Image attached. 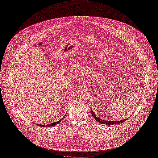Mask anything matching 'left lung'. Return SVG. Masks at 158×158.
Masks as SVG:
<instances>
[{"mask_svg":"<svg viewBox=\"0 0 158 158\" xmlns=\"http://www.w3.org/2000/svg\"><path fill=\"white\" fill-rule=\"evenodd\" d=\"M91 115L93 116V117L96 119V121H97L99 123H100L101 124H105V125H107V126H111V125H116V124H119L124 122L125 121H126L127 118L126 119H122V120H119V121H106L104 120V119H101L99 117H97V116L95 115V114L92 111V109H91Z\"/></svg>","mask_w":158,"mask_h":158,"instance_id":"obj_1","label":"left lung"}]
</instances>
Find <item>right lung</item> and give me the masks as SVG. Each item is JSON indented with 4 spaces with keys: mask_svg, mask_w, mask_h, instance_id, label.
Listing matches in <instances>:
<instances>
[{
    "mask_svg": "<svg viewBox=\"0 0 158 158\" xmlns=\"http://www.w3.org/2000/svg\"><path fill=\"white\" fill-rule=\"evenodd\" d=\"M64 117H65V116H64L63 118H61V119H60V120H59V121H57V122H53V123H52L47 124V125H41V124H40V125H39V124H36V125H38V126H41V127H46V126L51 127V126H56V125H57L58 123H60V122L63 120V118H64Z\"/></svg>",
    "mask_w": 158,
    "mask_h": 158,
    "instance_id": "add662e5",
    "label": "right lung"
}]
</instances>
